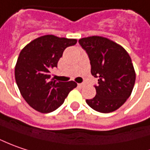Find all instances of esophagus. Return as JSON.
Segmentation results:
<instances>
[{"instance_id": "esophagus-1", "label": "esophagus", "mask_w": 150, "mask_h": 150, "mask_svg": "<svg viewBox=\"0 0 150 150\" xmlns=\"http://www.w3.org/2000/svg\"><path fill=\"white\" fill-rule=\"evenodd\" d=\"M78 85H79V87H80V88H82V87L84 85V83H79Z\"/></svg>"}]
</instances>
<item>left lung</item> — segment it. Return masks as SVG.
I'll return each mask as SVG.
<instances>
[{
  "label": "left lung",
  "mask_w": 150,
  "mask_h": 150,
  "mask_svg": "<svg viewBox=\"0 0 150 150\" xmlns=\"http://www.w3.org/2000/svg\"><path fill=\"white\" fill-rule=\"evenodd\" d=\"M79 45L86 51L91 74L98 78L96 95L87 104L94 110L109 113L120 108L130 97L136 74L131 57L123 47L100 36L83 38Z\"/></svg>",
  "instance_id": "8db88e82"
}]
</instances>
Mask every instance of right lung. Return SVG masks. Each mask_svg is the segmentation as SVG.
Listing matches in <instances>:
<instances>
[{
	"mask_svg": "<svg viewBox=\"0 0 150 150\" xmlns=\"http://www.w3.org/2000/svg\"><path fill=\"white\" fill-rule=\"evenodd\" d=\"M77 40L45 35L35 39L21 50L15 67V79L27 103L41 113H49L63 104L77 87L73 81L50 80V71L57 67L64 50Z\"/></svg>",
	"mask_w": 150,
	"mask_h": 150,
	"instance_id": "add662e5",
	"label": "right lung"
}]
</instances>
